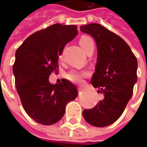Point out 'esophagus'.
<instances>
[{"instance_id": "1", "label": "esophagus", "mask_w": 147, "mask_h": 147, "mask_svg": "<svg viewBox=\"0 0 147 147\" xmlns=\"http://www.w3.org/2000/svg\"><path fill=\"white\" fill-rule=\"evenodd\" d=\"M79 91H80V92H82V91H83V87H82V86H80V87H79Z\"/></svg>"}]
</instances>
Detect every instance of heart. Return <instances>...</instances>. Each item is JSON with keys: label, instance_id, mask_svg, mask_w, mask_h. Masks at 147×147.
Returning <instances> with one entry per match:
<instances>
[{"label": "heart", "instance_id": "obj_1", "mask_svg": "<svg viewBox=\"0 0 147 147\" xmlns=\"http://www.w3.org/2000/svg\"><path fill=\"white\" fill-rule=\"evenodd\" d=\"M92 39L90 38V37L83 35L80 38L79 43H80V46L82 47L83 49V51L86 53V49L89 47V45H90V43H92ZM88 76V73L86 71H71L70 72H68L67 74V79L68 80H70L71 82L76 83H80L84 78H86Z\"/></svg>", "mask_w": 147, "mask_h": 147}]
</instances>
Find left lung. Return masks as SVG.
I'll return each instance as SVG.
<instances>
[{"mask_svg":"<svg viewBox=\"0 0 147 147\" xmlns=\"http://www.w3.org/2000/svg\"><path fill=\"white\" fill-rule=\"evenodd\" d=\"M94 38L98 61L91 84L104 98L83 116L93 126L102 127L114 123L122 115L137 81L138 62L129 45L117 34L98 24L80 27Z\"/></svg>","mask_w":147,"mask_h":147,"instance_id":"1","label":"left lung"}]
</instances>
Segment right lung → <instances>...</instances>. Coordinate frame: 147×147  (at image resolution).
I'll list each match as a JSON object with an SVG mask.
<instances>
[{
    "mask_svg": "<svg viewBox=\"0 0 147 147\" xmlns=\"http://www.w3.org/2000/svg\"><path fill=\"white\" fill-rule=\"evenodd\" d=\"M77 34L76 25L53 24L31 34L16 50L12 67L16 90L24 110L37 123L58 122L67 102L78 96L76 86L68 80L54 85L49 82L63 49Z\"/></svg>",
    "mask_w": 147,
    "mask_h": 147,
    "instance_id": "obj_1",
    "label": "right lung"
}]
</instances>
